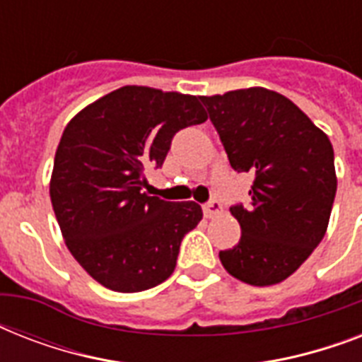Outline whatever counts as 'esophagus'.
Wrapping results in <instances>:
<instances>
[{
    "instance_id": "esophagus-1",
    "label": "esophagus",
    "mask_w": 362,
    "mask_h": 362,
    "mask_svg": "<svg viewBox=\"0 0 362 362\" xmlns=\"http://www.w3.org/2000/svg\"><path fill=\"white\" fill-rule=\"evenodd\" d=\"M203 212L206 218H216V216L223 212V204H221L218 199H212V201H209L206 204H203Z\"/></svg>"
}]
</instances>
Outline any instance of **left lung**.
<instances>
[{
	"mask_svg": "<svg viewBox=\"0 0 362 362\" xmlns=\"http://www.w3.org/2000/svg\"><path fill=\"white\" fill-rule=\"evenodd\" d=\"M237 173H252L250 206L233 204L237 246L220 252L231 276L272 286L291 276L323 240L337 195L329 136L267 88L201 98Z\"/></svg>",
	"mask_w": 362,
	"mask_h": 362,
	"instance_id": "left-lung-1",
	"label": "left lung"
}]
</instances>
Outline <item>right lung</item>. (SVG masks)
Returning <instances> with one entry per match:
<instances>
[{
  "label": "right lung",
  "instance_id": "obj_1",
  "mask_svg": "<svg viewBox=\"0 0 362 362\" xmlns=\"http://www.w3.org/2000/svg\"><path fill=\"white\" fill-rule=\"evenodd\" d=\"M204 120L195 95L124 86L67 124L50 199L69 252L101 286L136 293L173 274L203 210L146 195L144 170L163 165L178 131Z\"/></svg>",
  "mask_w": 362,
  "mask_h": 362
}]
</instances>
